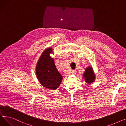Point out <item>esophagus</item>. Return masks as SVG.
Segmentation results:
<instances>
[{
    "instance_id": "esophagus-1",
    "label": "esophagus",
    "mask_w": 126,
    "mask_h": 126,
    "mask_svg": "<svg viewBox=\"0 0 126 126\" xmlns=\"http://www.w3.org/2000/svg\"><path fill=\"white\" fill-rule=\"evenodd\" d=\"M71 72H72V74H76V72H77V70H72L71 71Z\"/></svg>"
}]
</instances>
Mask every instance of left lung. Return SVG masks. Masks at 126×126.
Here are the masks:
<instances>
[{"mask_svg": "<svg viewBox=\"0 0 126 126\" xmlns=\"http://www.w3.org/2000/svg\"><path fill=\"white\" fill-rule=\"evenodd\" d=\"M83 77L85 78V82L88 84H90L91 83L94 82L95 80V76L91 67L86 68L83 75Z\"/></svg>", "mask_w": 126, "mask_h": 126, "instance_id": "obj_1", "label": "left lung"}]
</instances>
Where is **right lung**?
Returning <instances> with one entry per match:
<instances>
[{"mask_svg":"<svg viewBox=\"0 0 126 126\" xmlns=\"http://www.w3.org/2000/svg\"><path fill=\"white\" fill-rule=\"evenodd\" d=\"M52 49L48 48L44 50L37 63L36 71L39 82L46 88L55 90L60 85L62 76L57 70L49 54Z\"/></svg>","mask_w":126,"mask_h":126,"instance_id":"add662e5","label":"right lung"}]
</instances>
